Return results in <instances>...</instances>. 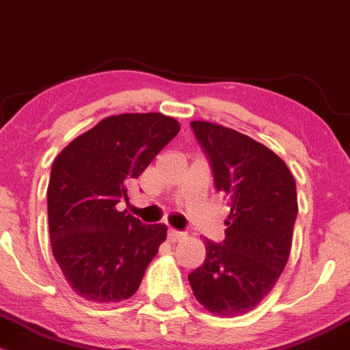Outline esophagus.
Masks as SVG:
<instances>
[{
  "label": "esophagus",
  "instance_id": "esophagus-1",
  "mask_svg": "<svg viewBox=\"0 0 350 350\" xmlns=\"http://www.w3.org/2000/svg\"><path fill=\"white\" fill-rule=\"evenodd\" d=\"M184 237V232H179L176 230V228H170L167 230V239H170V242H178V240H180Z\"/></svg>",
  "mask_w": 350,
  "mask_h": 350
}]
</instances>
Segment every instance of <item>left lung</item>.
<instances>
[{
    "label": "left lung",
    "mask_w": 350,
    "mask_h": 350,
    "mask_svg": "<svg viewBox=\"0 0 350 350\" xmlns=\"http://www.w3.org/2000/svg\"><path fill=\"white\" fill-rule=\"evenodd\" d=\"M191 128L230 214L224 242L204 240L206 260L187 280L207 311L243 314L262 303L286 267L298 215L295 178L283 159L247 135L208 122Z\"/></svg>",
    "instance_id": "8db88e82"
}]
</instances>
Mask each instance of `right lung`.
<instances>
[{
	"instance_id": "right-lung-1",
	"label": "right lung",
	"mask_w": 350,
	"mask_h": 350,
	"mask_svg": "<svg viewBox=\"0 0 350 350\" xmlns=\"http://www.w3.org/2000/svg\"><path fill=\"white\" fill-rule=\"evenodd\" d=\"M179 128L163 113L108 116L52 163L47 187L52 253L83 299L118 303L138 291L167 228L146 226L115 206L128 200V186Z\"/></svg>"
}]
</instances>
